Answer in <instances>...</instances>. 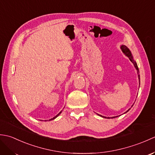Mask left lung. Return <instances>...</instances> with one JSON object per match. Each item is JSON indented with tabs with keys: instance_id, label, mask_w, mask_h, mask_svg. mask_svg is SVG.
<instances>
[{
	"instance_id": "left-lung-1",
	"label": "left lung",
	"mask_w": 155,
	"mask_h": 155,
	"mask_svg": "<svg viewBox=\"0 0 155 155\" xmlns=\"http://www.w3.org/2000/svg\"><path fill=\"white\" fill-rule=\"evenodd\" d=\"M120 49H121V51H123V53L125 54V56H127V57L129 58V60L133 62V64H134V67H135V68H136V70L137 71V74H138V78H139V84H140V75H139V68H138V66H137V62H136V61L134 60V58H133V54H132V53H131V52H130V51L129 50V48H128L127 46H125V45H122L120 47ZM132 106V107H133ZM130 109V108H129V109H128L126 113H127V112ZM98 115H99L100 117H103V118H115V117H118V116H117V117H104V116H102V115H100V114H97Z\"/></svg>"
}]
</instances>
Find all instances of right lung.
Instances as JSON below:
<instances>
[{"mask_svg": "<svg viewBox=\"0 0 155 155\" xmlns=\"http://www.w3.org/2000/svg\"><path fill=\"white\" fill-rule=\"evenodd\" d=\"M61 113H62V111H61L60 113H58L57 115H56V116H55V117H54L53 118H51V119H49V120H48V121H50V120H54V119H55V118H57L58 116H59V114H60ZM45 121H48V120H45Z\"/></svg>", "mask_w": 155, "mask_h": 155, "instance_id": "add662e5", "label": "right lung"}]
</instances>
